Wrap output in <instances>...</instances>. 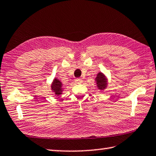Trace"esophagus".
<instances>
[{
  "mask_svg": "<svg viewBox=\"0 0 156 156\" xmlns=\"http://www.w3.org/2000/svg\"><path fill=\"white\" fill-rule=\"evenodd\" d=\"M75 83L76 84H80L83 83V80H82V78H76L75 80Z\"/></svg>",
  "mask_w": 156,
  "mask_h": 156,
  "instance_id": "34e87169",
  "label": "esophagus"
}]
</instances>
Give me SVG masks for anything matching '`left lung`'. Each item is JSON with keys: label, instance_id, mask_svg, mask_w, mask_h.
<instances>
[{"label": "left lung", "instance_id": "left-lung-1", "mask_svg": "<svg viewBox=\"0 0 156 156\" xmlns=\"http://www.w3.org/2000/svg\"><path fill=\"white\" fill-rule=\"evenodd\" d=\"M108 78L102 72H99L96 77L95 78V81L96 83V85H97L98 89L100 90V91H104L105 90L107 87L108 83Z\"/></svg>", "mask_w": 156, "mask_h": 156}]
</instances>
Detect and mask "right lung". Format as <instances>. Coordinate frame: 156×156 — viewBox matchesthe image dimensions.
I'll use <instances>...</instances> for the list:
<instances>
[{
	"label": "right lung",
	"mask_w": 156,
	"mask_h": 156,
	"mask_svg": "<svg viewBox=\"0 0 156 156\" xmlns=\"http://www.w3.org/2000/svg\"><path fill=\"white\" fill-rule=\"evenodd\" d=\"M50 88L52 92L55 93V95L56 96L62 95L64 89L63 84H62L61 82L57 78H55L53 79L52 84L50 85Z\"/></svg>",
	"instance_id": "add662e5"
}]
</instances>
